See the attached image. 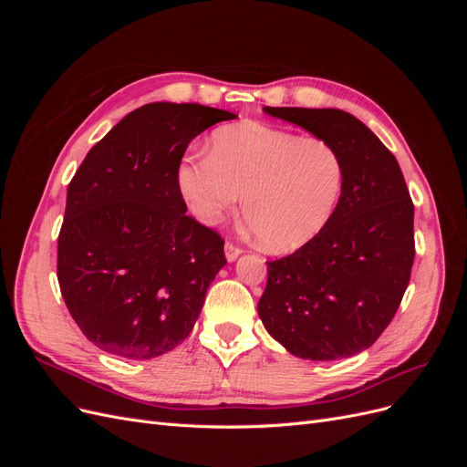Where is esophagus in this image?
Instances as JSON below:
<instances>
[{
  "label": "esophagus",
  "instance_id": "obj_1",
  "mask_svg": "<svg viewBox=\"0 0 467 467\" xmlns=\"http://www.w3.org/2000/svg\"><path fill=\"white\" fill-rule=\"evenodd\" d=\"M223 253H225V259H228L230 263H234L239 255H242V249H239L237 245H234V244H225L223 245Z\"/></svg>",
  "mask_w": 467,
  "mask_h": 467
}]
</instances>
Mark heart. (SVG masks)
I'll list each match as a JSON object with an SVG mask.
<instances>
[{"instance_id":"1","label":"heart","mask_w":467,"mask_h":467,"mask_svg":"<svg viewBox=\"0 0 467 467\" xmlns=\"http://www.w3.org/2000/svg\"><path fill=\"white\" fill-rule=\"evenodd\" d=\"M177 187L192 216L206 225L234 212L244 194V216L261 247L290 253L333 220L345 163L321 138L247 120L212 134L208 155L182 160Z\"/></svg>"}]
</instances>
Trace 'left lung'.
<instances>
[{"instance_id":"obj_1","label":"left lung","mask_w":467,"mask_h":467,"mask_svg":"<svg viewBox=\"0 0 467 467\" xmlns=\"http://www.w3.org/2000/svg\"><path fill=\"white\" fill-rule=\"evenodd\" d=\"M263 110L335 146L345 187L327 228L292 255L266 263L259 317L294 357L350 358L376 343L407 290L415 259L411 196L395 155L350 112Z\"/></svg>"}]
</instances>
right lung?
Instances as JSON below:
<instances>
[{
  "label": "right lung",
  "mask_w": 467,
  "mask_h": 467,
  "mask_svg": "<svg viewBox=\"0 0 467 467\" xmlns=\"http://www.w3.org/2000/svg\"><path fill=\"white\" fill-rule=\"evenodd\" d=\"M234 119L199 103H148L89 150L69 182L60 290L81 333L109 355H165L199 319L223 242L185 214L177 167L192 138Z\"/></svg>",
  "instance_id": "obj_1"
}]
</instances>
